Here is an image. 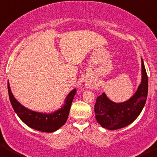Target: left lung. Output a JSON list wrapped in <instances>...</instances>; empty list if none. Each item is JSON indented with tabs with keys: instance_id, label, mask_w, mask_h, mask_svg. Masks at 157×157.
<instances>
[{
	"instance_id": "left-lung-1",
	"label": "left lung",
	"mask_w": 157,
	"mask_h": 157,
	"mask_svg": "<svg viewBox=\"0 0 157 157\" xmlns=\"http://www.w3.org/2000/svg\"><path fill=\"white\" fill-rule=\"evenodd\" d=\"M148 93V78L142 58V81L137 92L128 101L115 103L105 93L97 97L94 105L95 116L103 128L109 130L120 129L130 125L141 113Z\"/></svg>"
}]
</instances>
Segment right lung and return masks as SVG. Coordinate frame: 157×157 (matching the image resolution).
I'll return each instance as SVG.
<instances>
[{
  "label": "right lung",
  "mask_w": 157,
  "mask_h": 157,
  "mask_svg": "<svg viewBox=\"0 0 157 157\" xmlns=\"http://www.w3.org/2000/svg\"><path fill=\"white\" fill-rule=\"evenodd\" d=\"M8 90L12 106L19 118L29 127L45 132H54L65 123L69 115L72 100L76 94V89H74L67 96L65 104L61 109L51 113H43L31 111L21 105L11 92L9 82Z\"/></svg>",
  "instance_id": "add662e5"
}]
</instances>
